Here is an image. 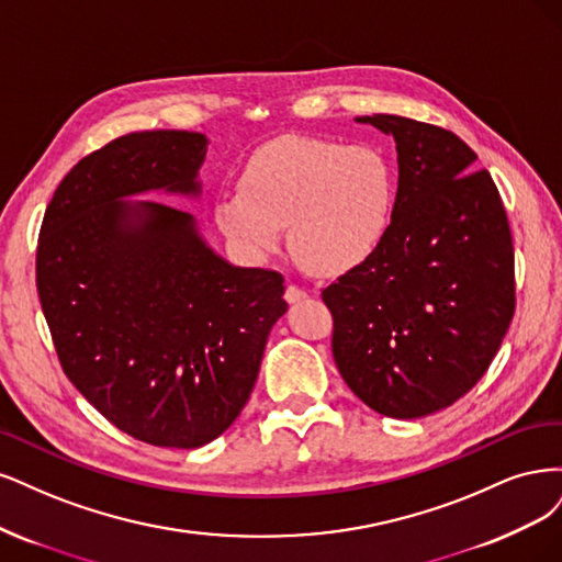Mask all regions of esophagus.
Returning <instances> with one entry per match:
<instances>
[{
    "label": "esophagus",
    "mask_w": 562,
    "mask_h": 562,
    "mask_svg": "<svg viewBox=\"0 0 562 562\" xmlns=\"http://www.w3.org/2000/svg\"><path fill=\"white\" fill-rule=\"evenodd\" d=\"M307 294L303 292L301 286H296V284H286V289H284V301L289 303V305H294V303H299V301H303Z\"/></svg>",
    "instance_id": "1"
}]
</instances>
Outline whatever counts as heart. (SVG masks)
Masks as SVG:
<instances>
[{"label": "heart", "instance_id": "1", "mask_svg": "<svg viewBox=\"0 0 562 562\" xmlns=\"http://www.w3.org/2000/svg\"><path fill=\"white\" fill-rule=\"evenodd\" d=\"M396 172L383 151L284 135L249 156L238 191L220 195L214 222L249 259H266L289 228L294 259L319 278L361 268L394 222Z\"/></svg>", "mask_w": 562, "mask_h": 562}]
</instances>
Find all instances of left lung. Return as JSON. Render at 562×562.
Wrapping results in <instances>:
<instances>
[{
    "label": "left lung",
    "mask_w": 562,
    "mask_h": 562,
    "mask_svg": "<svg viewBox=\"0 0 562 562\" xmlns=\"http://www.w3.org/2000/svg\"><path fill=\"white\" fill-rule=\"evenodd\" d=\"M396 142V207L375 257L322 292L348 387L380 415L425 418L472 390L514 317V245L497 187L450 131L359 116Z\"/></svg>",
    "instance_id": "1"
}]
</instances>
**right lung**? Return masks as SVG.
Returning <instances> with one entry per match:
<instances>
[{
    "mask_svg": "<svg viewBox=\"0 0 562 562\" xmlns=\"http://www.w3.org/2000/svg\"><path fill=\"white\" fill-rule=\"evenodd\" d=\"M210 139L123 135L81 158L46 207L42 311L65 375L106 420L160 448H201L255 390L284 280L228 263L195 216L144 193L201 198Z\"/></svg>",
    "mask_w": 562,
    "mask_h": 562,
    "instance_id": "1",
    "label": "right lung"
}]
</instances>
